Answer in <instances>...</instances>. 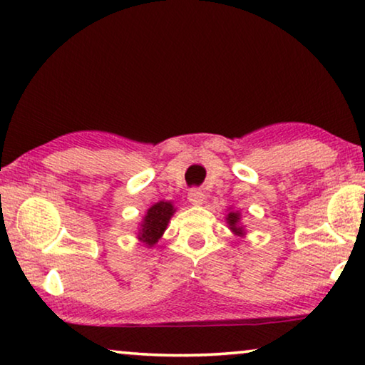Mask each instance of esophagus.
<instances>
[{"mask_svg": "<svg viewBox=\"0 0 365 365\" xmlns=\"http://www.w3.org/2000/svg\"><path fill=\"white\" fill-rule=\"evenodd\" d=\"M188 201L192 205H201L205 201V193L200 188H192L188 192Z\"/></svg>", "mask_w": 365, "mask_h": 365, "instance_id": "34e87169", "label": "esophagus"}]
</instances>
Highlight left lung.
I'll list each match as a JSON object with an SVG mask.
<instances>
[{"mask_svg":"<svg viewBox=\"0 0 365 365\" xmlns=\"http://www.w3.org/2000/svg\"><path fill=\"white\" fill-rule=\"evenodd\" d=\"M226 221H227V225H230V230L235 232L236 236L246 235V232H244V227L241 225V215H239L237 211H231V213H227Z\"/></svg>","mask_w":365,"mask_h":365,"instance_id":"left-lung-1","label":"left lung"}]
</instances>
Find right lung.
I'll return each instance as SVG.
<instances>
[{
	"instance_id": "right-lung-1",
	"label": "right lung",
	"mask_w": 365,
	"mask_h": 365,
	"mask_svg": "<svg viewBox=\"0 0 365 365\" xmlns=\"http://www.w3.org/2000/svg\"><path fill=\"white\" fill-rule=\"evenodd\" d=\"M175 213L172 201H159V203L152 205L145 213L143 222H140L138 239L144 242L148 247H152L159 241L167 230L168 221Z\"/></svg>"
}]
</instances>
